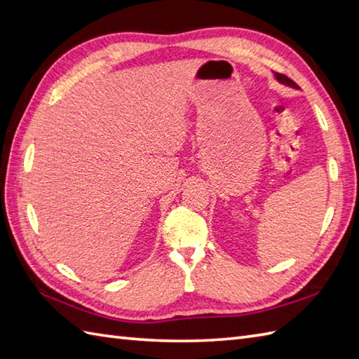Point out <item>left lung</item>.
Instances as JSON below:
<instances>
[{"label":"left lung","mask_w":359,"mask_h":359,"mask_svg":"<svg viewBox=\"0 0 359 359\" xmlns=\"http://www.w3.org/2000/svg\"><path fill=\"white\" fill-rule=\"evenodd\" d=\"M274 79H276V80L280 83V85L288 86V88H293V89H299V88H297L296 83H294L293 80H290L288 77H285V75H282V74H276V72H274Z\"/></svg>","instance_id":"left-lung-1"}]
</instances>
